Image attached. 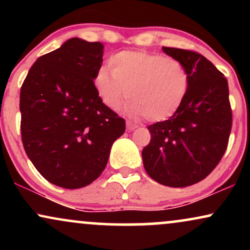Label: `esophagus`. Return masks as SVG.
<instances>
[{"mask_svg":"<svg viewBox=\"0 0 250 250\" xmlns=\"http://www.w3.org/2000/svg\"><path fill=\"white\" fill-rule=\"evenodd\" d=\"M137 125H134V123L131 122H127V130H134V129H136Z\"/></svg>","mask_w":250,"mask_h":250,"instance_id":"esophagus-1","label":"esophagus"}]
</instances>
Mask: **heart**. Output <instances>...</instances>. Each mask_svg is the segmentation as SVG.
Wrapping results in <instances>:
<instances>
[{
  "mask_svg": "<svg viewBox=\"0 0 250 250\" xmlns=\"http://www.w3.org/2000/svg\"><path fill=\"white\" fill-rule=\"evenodd\" d=\"M94 77V87L105 107L116 110L125 99L133 120H168L177 113L189 90V74L176 60L148 51H120Z\"/></svg>",
  "mask_w": 250,
  "mask_h": 250,
  "instance_id": "heart-1",
  "label": "heart"
}]
</instances>
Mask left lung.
I'll return each instance as SVG.
<instances>
[{"label": "left lung", "mask_w": 250, "mask_h": 250, "mask_svg": "<svg viewBox=\"0 0 250 250\" xmlns=\"http://www.w3.org/2000/svg\"><path fill=\"white\" fill-rule=\"evenodd\" d=\"M189 74V90L177 113L149 125L142 150L146 171L163 186L183 188L208 176L225 154L231 129L227 79L205 56L162 47Z\"/></svg>", "instance_id": "8db88e82"}]
</instances>
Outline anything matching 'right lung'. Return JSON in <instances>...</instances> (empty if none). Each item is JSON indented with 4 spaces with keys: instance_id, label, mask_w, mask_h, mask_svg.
I'll use <instances>...</instances> for the list:
<instances>
[{
    "instance_id": "right-lung-1",
    "label": "right lung",
    "mask_w": 250,
    "mask_h": 250,
    "mask_svg": "<svg viewBox=\"0 0 250 250\" xmlns=\"http://www.w3.org/2000/svg\"><path fill=\"white\" fill-rule=\"evenodd\" d=\"M103 44L79 37L36 60L20 94L22 142L39 173L53 185H90L107 166L125 120L105 107L94 87Z\"/></svg>"
}]
</instances>
